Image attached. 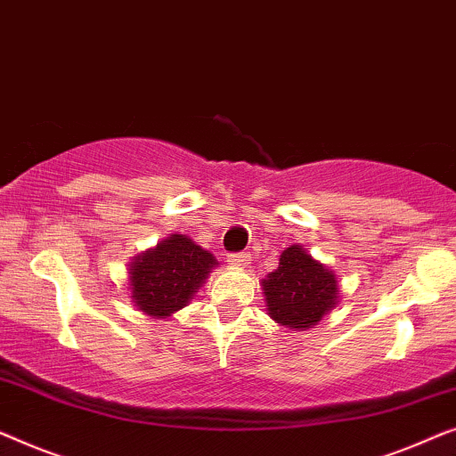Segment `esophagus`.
<instances>
[{"mask_svg":"<svg viewBox=\"0 0 456 456\" xmlns=\"http://www.w3.org/2000/svg\"><path fill=\"white\" fill-rule=\"evenodd\" d=\"M227 258H229L227 262H231V265H233V266H241V268H246V266L249 265V256H248V254H243V252L229 254Z\"/></svg>","mask_w":456,"mask_h":456,"instance_id":"esophagus-1","label":"esophagus"}]
</instances>
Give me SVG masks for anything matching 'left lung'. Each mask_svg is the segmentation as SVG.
I'll return each mask as SVG.
<instances>
[{"mask_svg": "<svg viewBox=\"0 0 456 456\" xmlns=\"http://www.w3.org/2000/svg\"><path fill=\"white\" fill-rule=\"evenodd\" d=\"M268 316L287 329L305 330L337 304V277L304 248H287L277 271L262 281Z\"/></svg>", "mask_w": 456, "mask_h": 456, "instance_id": "1", "label": "left lung"}]
</instances>
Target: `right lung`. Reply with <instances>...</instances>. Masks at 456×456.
Listing matches in <instances>:
<instances>
[{"instance_id": "1", "label": "right lung", "mask_w": 456, "mask_h": 456, "mask_svg": "<svg viewBox=\"0 0 456 456\" xmlns=\"http://www.w3.org/2000/svg\"><path fill=\"white\" fill-rule=\"evenodd\" d=\"M215 265V256L190 237L171 235L132 262L134 304L151 316H171L188 304Z\"/></svg>"}]
</instances>
